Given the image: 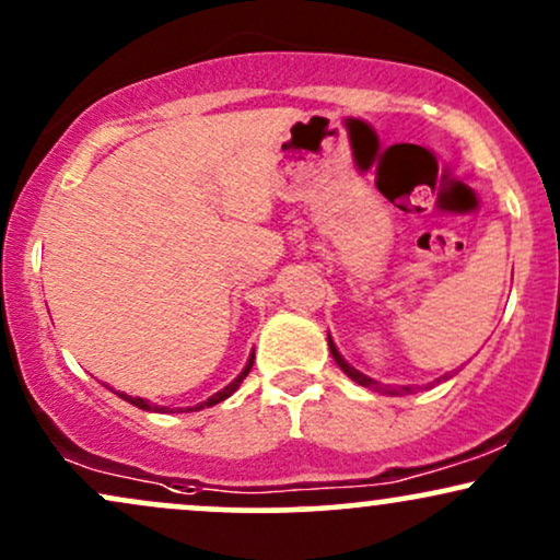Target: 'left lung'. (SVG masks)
<instances>
[{
    "instance_id": "1",
    "label": "left lung",
    "mask_w": 560,
    "mask_h": 560,
    "mask_svg": "<svg viewBox=\"0 0 560 560\" xmlns=\"http://www.w3.org/2000/svg\"><path fill=\"white\" fill-rule=\"evenodd\" d=\"M329 350H331L334 361H337V365H339V369H342V371H345V374L352 378V382L363 384V387H374V389L378 387V382H374V378H369V376H365V374H361V371H355V369H352V365H350V363H347V361H345V358H342V355H339V352H337V347H334V342H331V337H329ZM402 392H410V387H402Z\"/></svg>"
}]
</instances>
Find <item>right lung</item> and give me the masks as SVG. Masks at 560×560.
<instances>
[{
	"label": "right lung",
	"instance_id": "obj_1",
	"mask_svg": "<svg viewBox=\"0 0 560 560\" xmlns=\"http://www.w3.org/2000/svg\"><path fill=\"white\" fill-rule=\"evenodd\" d=\"M253 363H255V355H249V361H247V365H244L242 374L236 376L234 382L229 384V387H223L221 392H215V395H213V397H208V400H205V402L195 405V410H199V408H210V405H215V402L226 400V397L234 395V392L240 389V384L244 382V376H247V374H249V369H253ZM120 397H124V400H128L131 405H137V408H141V410H152V408H155V405H150L147 400H141V397H131V395H120ZM160 410H168V408H160ZM186 410H191V408H186Z\"/></svg>",
	"mask_w": 560,
	"mask_h": 560
}]
</instances>
